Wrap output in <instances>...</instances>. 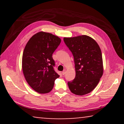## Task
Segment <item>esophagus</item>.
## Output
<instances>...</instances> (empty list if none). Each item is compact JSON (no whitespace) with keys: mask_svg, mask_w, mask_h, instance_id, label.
<instances>
[{"mask_svg":"<svg viewBox=\"0 0 124 124\" xmlns=\"http://www.w3.org/2000/svg\"><path fill=\"white\" fill-rule=\"evenodd\" d=\"M66 72H67L66 70H63V72H62V74H63V75H64V74H66Z\"/></svg>","mask_w":124,"mask_h":124,"instance_id":"1","label":"esophagus"}]
</instances>
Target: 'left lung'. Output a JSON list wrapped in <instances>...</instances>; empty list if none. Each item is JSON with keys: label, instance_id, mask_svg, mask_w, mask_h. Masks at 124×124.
<instances>
[{"label": "left lung", "instance_id": "1", "mask_svg": "<svg viewBox=\"0 0 124 124\" xmlns=\"http://www.w3.org/2000/svg\"><path fill=\"white\" fill-rule=\"evenodd\" d=\"M67 46L74 57L75 77L68 81L70 91L82 96L91 92L103 73L101 50L95 40L87 35L64 38Z\"/></svg>", "mask_w": 124, "mask_h": 124}]
</instances>
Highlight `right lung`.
Returning <instances> with one entry per match:
<instances>
[{
    "mask_svg": "<svg viewBox=\"0 0 124 124\" xmlns=\"http://www.w3.org/2000/svg\"><path fill=\"white\" fill-rule=\"evenodd\" d=\"M61 40L49 33L40 32L31 38L22 56V70L27 82L35 91L46 93L53 89L60 77L54 70L52 54Z\"/></svg>",
    "mask_w": 124,
    "mask_h": 124,
    "instance_id": "right-lung-1",
    "label": "right lung"
}]
</instances>
